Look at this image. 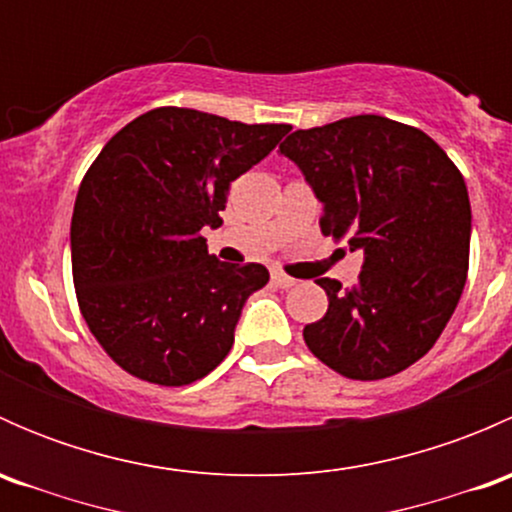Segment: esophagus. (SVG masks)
<instances>
[{"mask_svg":"<svg viewBox=\"0 0 512 512\" xmlns=\"http://www.w3.org/2000/svg\"><path fill=\"white\" fill-rule=\"evenodd\" d=\"M272 285L280 287V289H289V287L297 285V280H292V277L285 275V272L275 270V272H272Z\"/></svg>","mask_w":512,"mask_h":512,"instance_id":"34e87169","label":"esophagus"}]
</instances>
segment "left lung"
<instances>
[{"label": "left lung", "instance_id": "left-lung-1", "mask_svg": "<svg viewBox=\"0 0 512 512\" xmlns=\"http://www.w3.org/2000/svg\"><path fill=\"white\" fill-rule=\"evenodd\" d=\"M280 153L322 200L324 235L364 252L354 287L317 280L329 307L304 327L309 352L356 381L409 369L466 287L471 200L461 170L423 131L369 113L294 131Z\"/></svg>", "mask_w": 512, "mask_h": 512}]
</instances>
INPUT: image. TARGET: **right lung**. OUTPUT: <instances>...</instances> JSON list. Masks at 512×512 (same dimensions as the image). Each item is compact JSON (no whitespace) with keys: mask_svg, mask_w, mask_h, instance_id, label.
I'll use <instances>...</instances> for the list:
<instances>
[{"mask_svg":"<svg viewBox=\"0 0 512 512\" xmlns=\"http://www.w3.org/2000/svg\"><path fill=\"white\" fill-rule=\"evenodd\" d=\"M287 131L160 106L123 126L86 170L71 272L91 334L123 371L188 386L230 352L242 304L270 272L208 255L200 230L223 225L232 180Z\"/></svg>","mask_w":512,"mask_h":512,"instance_id":"right-lung-1","label":"right lung"}]
</instances>
